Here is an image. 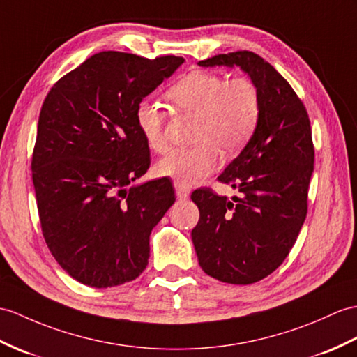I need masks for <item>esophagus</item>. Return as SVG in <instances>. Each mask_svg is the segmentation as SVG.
Returning <instances> with one entry per match:
<instances>
[{
  "label": "esophagus",
  "instance_id": "obj_1",
  "mask_svg": "<svg viewBox=\"0 0 357 357\" xmlns=\"http://www.w3.org/2000/svg\"><path fill=\"white\" fill-rule=\"evenodd\" d=\"M175 192H176L178 199H187L188 195H190V190L185 185L176 184V182H175Z\"/></svg>",
  "mask_w": 357,
  "mask_h": 357
}]
</instances>
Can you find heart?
<instances>
[{
  "label": "heart",
  "instance_id": "b5f03b06",
  "mask_svg": "<svg viewBox=\"0 0 357 357\" xmlns=\"http://www.w3.org/2000/svg\"><path fill=\"white\" fill-rule=\"evenodd\" d=\"M169 102L179 111L197 115L193 143L188 149H173L156 164L160 176L190 185L211 173L219 152L234 156L250 143L259 126L261 103L259 89L248 77L227 79L216 73L192 71L167 91ZM135 124L144 143L155 152L167 149L165 114L152 100H141Z\"/></svg>",
  "mask_w": 357,
  "mask_h": 357
}]
</instances>
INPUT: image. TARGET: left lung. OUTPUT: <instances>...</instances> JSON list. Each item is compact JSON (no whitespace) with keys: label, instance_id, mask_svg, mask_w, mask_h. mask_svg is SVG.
<instances>
[{"label":"left lung","instance_id":"obj_1","mask_svg":"<svg viewBox=\"0 0 357 357\" xmlns=\"http://www.w3.org/2000/svg\"><path fill=\"white\" fill-rule=\"evenodd\" d=\"M197 65L238 66L260 94L259 126L219 176L240 196L227 199L210 188L192 193L199 208L192 231L199 266L223 283L251 284L284 261L307 214L310 120L287 80L259 54H218Z\"/></svg>","mask_w":357,"mask_h":357}]
</instances>
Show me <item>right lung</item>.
Returning <instances> with one entry per match:
<instances>
[{
	"label": "right lung",
	"instance_id": "add662e5",
	"mask_svg": "<svg viewBox=\"0 0 357 357\" xmlns=\"http://www.w3.org/2000/svg\"><path fill=\"white\" fill-rule=\"evenodd\" d=\"M182 63L102 52L45 97L31 160L40 227L56 261L82 284L120 286L147 266L149 238L175 192L165 178L128 187L151 165L135 109Z\"/></svg>",
	"mask_w": 357,
	"mask_h": 357
}]
</instances>
